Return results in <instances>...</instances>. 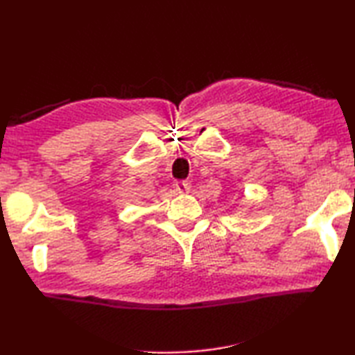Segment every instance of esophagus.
<instances>
[{
    "mask_svg": "<svg viewBox=\"0 0 355 355\" xmlns=\"http://www.w3.org/2000/svg\"><path fill=\"white\" fill-rule=\"evenodd\" d=\"M173 188H175L177 192H188L191 189V183L189 182H175Z\"/></svg>",
    "mask_w": 355,
    "mask_h": 355,
    "instance_id": "obj_1",
    "label": "esophagus"
}]
</instances>
